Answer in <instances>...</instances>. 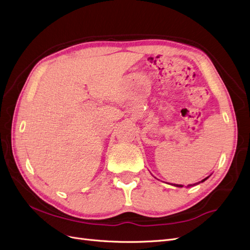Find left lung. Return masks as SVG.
Wrapping results in <instances>:
<instances>
[{"instance_id":"obj_1","label":"left lung","mask_w":250,"mask_h":250,"mask_svg":"<svg viewBox=\"0 0 250 250\" xmlns=\"http://www.w3.org/2000/svg\"><path fill=\"white\" fill-rule=\"evenodd\" d=\"M206 179H208V177H206V178H204L203 180H201L200 182H198V183H195V184H189V186H188V188H189V187H193V186H197V184H199V183H201V182H204ZM174 187H177V188H183V186H181V184H173Z\"/></svg>"}]
</instances>
